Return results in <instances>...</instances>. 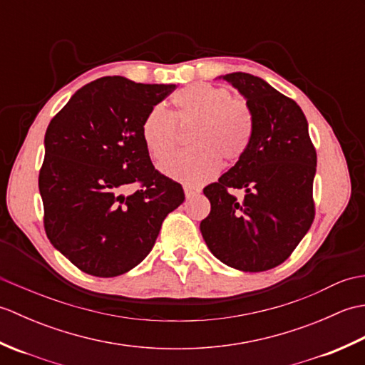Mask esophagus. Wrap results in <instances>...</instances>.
Returning a JSON list of instances; mask_svg holds the SVG:
<instances>
[{"mask_svg": "<svg viewBox=\"0 0 365 365\" xmlns=\"http://www.w3.org/2000/svg\"><path fill=\"white\" fill-rule=\"evenodd\" d=\"M183 190H185V197H187V199H192V197L197 196L199 192H200V190H199V188L190 187V185H187V187H185Z\"/></svg>", "mask_w": 365, "mask_h": 365, "instance_id": "34e87169", "label": "esophagus"}]
</instances>
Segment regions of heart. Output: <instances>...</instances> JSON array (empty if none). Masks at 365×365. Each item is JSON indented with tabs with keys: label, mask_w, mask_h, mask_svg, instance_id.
Segmentation results:
<instances>
[{
	"label": "heart",
	"mask_w": 365,
	"mask_h": 365,
	"mask_svg": "<svg viewBox=\"0 0 365 365\" xmlns=\"http://www.w3.org/2000/svg\"><path fill=\"white\" fill-rule=\"evenodd\" d=\"M173 105L174 118L155 106L141 125L143 143L155 161H162L172 153L179 126L193 125V149L164 159L160 168L165 175L188 185H200L220 173L221 158L234 163L246 153L252 138L254 118L243 98L232 97L224 88L196 83L177 91Z\"/></svg>",
	"instance_id": "obj_1"
}]
</instances>
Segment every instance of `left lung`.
Masks as SVG:
<instances>
[{"label": "left lung", "mask_w": 365, "mask_h": 365, "mask_svg": "<svg viewBox=\"0 0 365 365\" xmlns=\"http://www.w3.org/2000/svg\"><path fill=\"white\" fill-rule=\"evenodd\" d=\"M220 78L245 97L254 130L235 166L204 188L212 210L200 222V234L216 259L257 273L289 259L312 226L317 153L306 115L292 98L250 73ZM229 189H243L244 199Z\"/></svg>", "instance_id": "obj_1"}]
</instances>
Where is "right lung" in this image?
<instances>
[{
  "label": "right lung",
  "mask_w": 365,
  "mask_h": 365,
  "mask_svg": "<svg viewBox=\"0 0 365 365\" xmlns=\"http://www.w3.org/2000/svg\"><path fill=\"white\" fill-rule=\"evenodd\" d=\"M174 89L103 76L76 91L46 128L45 232L84 273L114 277L139 265L185 200L182 185L153 168L141 136L147 113Z\"/></svg>",
  "instance_id": "right-lung-1"
}]
</instances>
